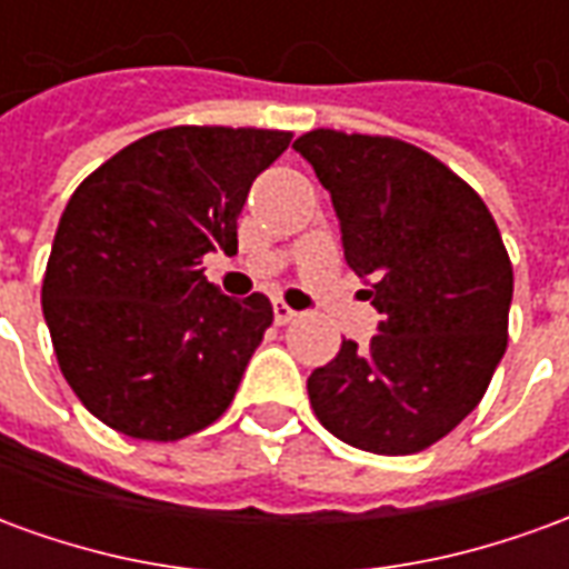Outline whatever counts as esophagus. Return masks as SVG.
<instances>
[{
	"instance_id": "1",
	"label": "esophagus",
	"mask_w": 569,
	"mask_h": 569,
	"mask_svg": "<svg viewBox=\"0 0 569 569\" xmlns=\"http://www.w3.org/2000/svg\"><path fill=\"white\" fill-rule=\"evenodd\" d=\"M298 313L292 308H289V305H286V301H273V320L280 322V326H286V322H292L296 320Z\"/></svg>"
}]
</instances>
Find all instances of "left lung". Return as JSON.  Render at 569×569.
Here are the masks:
<instances>
[{"mask_svg":"<svg viewBox=\"0 0 569 569\" xmlns=\"http://www.w3.org/2000/svg\"><path fill=\"white\" fill-rule=\"evenodd\" d=\"M332 194L347 264L381 313L369 347L341 341L308 396L359 451L418 453L481 402L509 338L512 261L472 188L393 137L310 130L292 142Z\"/></svg>","mask_w":569,"mask_h":569,"instance_id":"left-lung-1","label":"left lung"}]
</instances>
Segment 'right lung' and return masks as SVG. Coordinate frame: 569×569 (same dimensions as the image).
<instances>
[{"mask_svg":"<svg viewBox=\"0 0 569 569\" xmlns=\"http://www.w3.org/2000/svg\"><path fill=\"white\" fill-rule=\"evenodd\" d=\"M286 130H154L69 198L42 280V310L81 406L130 439L176 441L224 415L273 322L261 292L228 298L200 259L237 252L252 179Z\"/></svg>","mask_w":569,"mask_h":569,"instance_id":"obj_1","label":"right lung"}]
</instances>
